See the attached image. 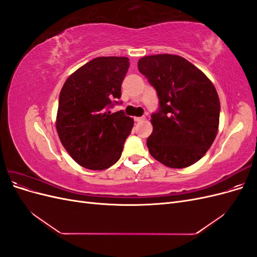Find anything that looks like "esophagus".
<instances>
[{"label":"esophagus","instance_id":"obj_1","mask_svg":"<svg viewBox=\"0 0 257 257\" xmlns=\"http://www.w3.org/2000/svg\"><path fill=\"white\" fill-rule=\"evenodd\" d=\"M145 119H146L145 116H135L134 121H135V122H142V121H144Z\"/></svg>","mask_w":257,"mask_h":257}]
</instances>
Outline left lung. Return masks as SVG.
Returning <instances> with one entry per match:
<instances>
[{
    "instance_id": "left-lung-1",
    "label": "left lung",
    "mask_w": 257,
    "mask_h": 257,
    "mask_svg": "<svg viewBox=\"0 0 257 257\" xmlns=\"http://www.w3.org/2000/svg\"><path fill=\"white\" fill-rule=\"evenodd\" d=\"M138 69L158 92L160 109L151 115L147 146L170 168H184L204 157L219 131L220 99L213 83L186 59L154 54L138 61Z\"/></svg>"
}]
</instances>
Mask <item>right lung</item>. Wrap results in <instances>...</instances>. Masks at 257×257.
I'll list each match as a JSON object with an SVG mask.
<instances>
[{
    "instance_id": "add662e5",
    "label": "right lung",
    "mask_w": 257,
    "mask_h": 257,
    "mask_svg": "<svg viewBox=\"0 0 257 257\" xmlns=\"http://www.w3.org/2000/svg\"><path fill=\"white\" fill-rule=\"evenodd\" d=\"M130 66L125 57H98L68 77L60 92L56 127L67 153L80 166L104 170L121 157L134 120L111 113Z\"/></svg>"
}]
</instances>
